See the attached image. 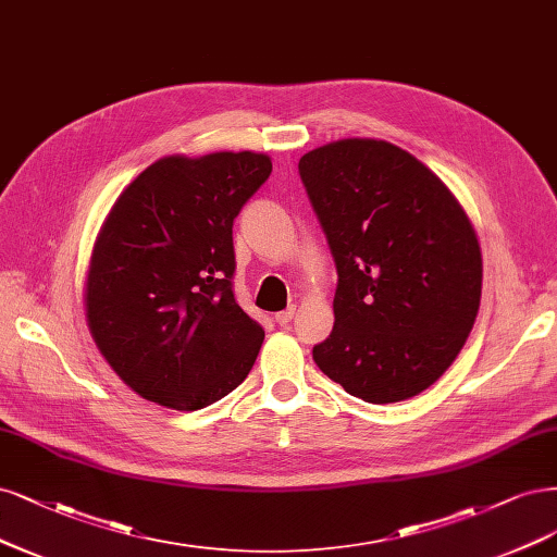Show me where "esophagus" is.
<instances>
[{
	"label": "esophagus",
	"mask_w": 557,
	"mask_h": 557,
	"mask_svg": "<svg viewBox=\"0 0 557 557\" xmlns=\"http://www.w3.org/2000/svg\"><path fill=\"white\" fill-rule=\"evenodd\" d=\"M295 318V309H285L281 313H276V322L281 324V327H285V324H290Z\"/></svg>",
	"instance_id": "esophagus-1"
}]
</instances>
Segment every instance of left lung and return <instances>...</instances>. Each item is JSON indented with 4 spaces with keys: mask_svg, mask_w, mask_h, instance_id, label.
I'll use <instances>...</instances> for the list:
<instances>
[{
    "mask_svg": "<svg viewBox=\"0 0 557 557\" xmlns=\"http://www.w3.org/2000/svg\"><path fill=\"white\" fill-rule=\"evenodd\" d=\"M336 262L320 371L367 403L429 389L461 352L482 299V251L433 170L385 140L348 138L299 159Z\"/></svg>",
    "mask_w": 557,
    "mask_h": 557,
    "instance_id": "left-lung-1",
    "label": "left lung"
}]
</instances>
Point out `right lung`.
Masks as SVG:
<instances>
[{"instance_id":"obj_1","label":"right lung","mask_w":557,"mask_h":557,"mask_svg":"<svg viewBox=\"0 0 557 557\" xmlns=\"http://www.w3.org/2000/svg\"><path fill=\"white\" fill-rule=\"evenodd\" d=\"M272 175L256 151L163 157L133 180L96 237L87 324L124 385L172 410L239 387L264 338L233 293V223Z\"/></svg>"}]
</instances>
